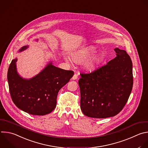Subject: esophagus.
<instances>
[{"label": "esophagus", "mask_w": 148, "mask_h": 148, "mask_svg": "<svg viewBox=\"0 0 148 148\" xmlns=\"http://www.w3.org/2000/svg\"><path fill=\"white\" fill-rule=\"evenodd\" d=\"M77 78H78V75L75 73V74H74V75H73V77H72V78H73V79H74V80H75V79H77Z\"/></svg>", "instance_id": "esophagus-1"}]
</instances>
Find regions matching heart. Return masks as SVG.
<instances>
[{
	"instance_id": "obj_1",
	"label": "heart",
	"mask_w": 148,
	"mask_h": 148,
	"mask_svg": "<svg viewBox=\"0 0 148 148\" xmlns=\"http://www.w3.org/2000/svg\"><path fill=\"white\" fill-rule=\"evenodd\" d=\"M96 51V47L92 46L89 47L82 50L77 51L71 54L72 59L77 63H82L84 67L87 70L93 69L98 64L100 63L101 56L99 55L94 53ZM67 60H69L68 58H66Z\"/></svg>"
}]
</instances>
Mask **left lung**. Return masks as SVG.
Segmentation results:
<instances>
[{
	"instance_id": "left-lung-1",
	"label": "left lung",
	"mask_w": 148,
	"mask_h": 148,
	"mask_svg": "<svg viewBox=\"0 0 148 148\" xmlns=\"http://www.w3.org/2000/svg\"><path fill=\"white\" fill-rule=\"evenodd\" d=\"M116 57L78 81L81 109L86 116L105 119L119 114L128 101L133 85L132 63L124 50L115 48Z\"/></svg>"
}]
</instances>
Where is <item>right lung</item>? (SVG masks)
<instances>
[{
  "mask_svg": "<svg viewBox=\"0 0 148 148\" xmlns=\"http://www.w3.org/2000/svg\"><path fill=\"white\" fill-rule=\"evenodd\" d=\"M28 47H22L19 52ZM17 58L12 61L8 72L13 102L18 108L30 114L43 116L51 113L56 108L59 90L69 82L74 71L56 67L51 62L36 75L24 79L17 73Z\"/></svg>",
  "mask_w": 148,
  "mask_h": 148,
  "instance_id": "1",
  "label": "right lung"
}]
</instances>
